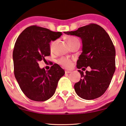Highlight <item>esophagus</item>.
Returning <instances> with one entry per match:
<instances>
[{
	"mask_svg": "<svg viewBox=\"0 0 126 126\" xmlns=\"http://www.w3.org/2000/svg\"><path fill=\"white\" fill-rule=\"evenodd\" d=\"M71 72H71V71L65 70V73H66V74H69V73H70Z\"/></svg>",
	"mask_w": 126,
	"mask_h": 126,
	"instance_id": "34e87169",
	"label": "esophagus"
}]
</instances>
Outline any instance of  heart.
<instances>
[{
  "instance_id": "heart-1",
  "label": "heart",
  "mask_w": 126,
  "mask_h": 126,
  "mask_svg": "<svg viewBox=\"0 0 126 126\" xmlns=\"http://www.w3.org/2000/svg\"><path fill=\"white\" fill-rule=\"evenodd\" d=\"M67 42L69 45H71L76 43H79L77 39L75 37H69L67 39ZM56 41H54L51 43L50 44V49L52 50L53 49L54 45L55 44ZM58 63L62 66L65 67H69L71 65V61L70 59H67L66 57H62L58 60Z\"/></svg>"
}]
</instances>
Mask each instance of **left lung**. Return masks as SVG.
Wrapping results in <instances>:
<instances>
[{
  "label": "left lung",
  "mask_w": 126,
  "mask_h": 126,
  "mask_svg": "<svg viewBox=\"0 0 126 126\" xmlns=\"http://www.w3.org/2000/svg\"><path fill=\"white\" fill-rule=\"evenodd\" d=\"M67 35L81 38L82 52L78 57L77 67L82 70L89 66L91 70L81 74L75 83V92L79 97L91 100L103 95L110 84L115 70V49L106 31L95 24L80 27L75 31L65 32Z\"/></svg>",
  "instance_id": "8db88e82"
}]
</instances>
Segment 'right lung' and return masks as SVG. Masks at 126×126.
<instances>
[{
    "instance_id": "1",
    "label": "right lung",
    "mask_w": 126,
    "mask_h": 126,
    "mask_svg": "<svg viewBox=\"0 0 126 126\" xmlns=\"http://www.w3.org/2000/svg\"><path fill=\"white\" fill-rule=\"evenodd\" d=\"M63 33L36 25L25 29L17 37L13 51L14 74L23 93L34 101H45L53 95L65 71L57 63L49 70L39 63L50 54V42Z\"/></svg>"
}]
</instances>
